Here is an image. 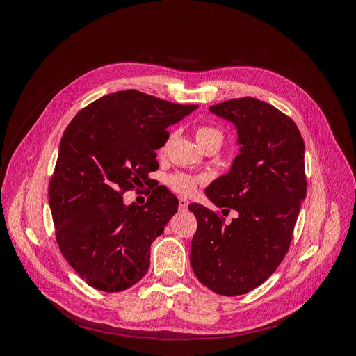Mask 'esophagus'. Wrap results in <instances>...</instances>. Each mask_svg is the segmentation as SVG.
Returning a JSON list of instances; mask_svg holds the SVG:
<instances>
[{
	"instance_id": "obj_1",
	"label": "esophagus",
	"mask_w": 356,
	"mask_h": 356,
	"mask_svg": "<svg viewBox=\"0 0 356 356\" xmlns=\"http://www.w3.org/2000/svg\"><path fill=\"white\" fill-rule=\"evenodd\" d=\"M188 200L187 199H184V197H181L179 200H178V207H179V209L181 211H184V209H187L188 208Z\"/></svg>"
}]
</instances>
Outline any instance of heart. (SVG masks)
<instances>
[{
    "instance_id": "1",
    "label": "heart",
    "mask_w": 356,
    "mask_h": 356,
    "mask_svg": "<svg viewBox=\"0 0 356 356\" xmlns=\"http://www.w3.org/2000/svg\"><path fill=\"white\" fill-rule=\"evenodd\" d=\"M174 136H175V132L169 131L163 144H161L160 148H159L160 153L166 152V149L169 148L170 141L174 139ZM196 139L203 148L208 147V145H212V144H217V145L221 147L222 134H221L220 129H217V127L202 124L196 129ZM200 182H203L202 178L190 175V174H184V172H177V174L168 175V178H166V184L181 196H190L191 193L196 191V188H197Z\"/></svg>"
}]
</instances>
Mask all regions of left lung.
I'll list each match as a JSON object with an SVG mask.
<instances>
[{
  "instance_id": "8db88e82",
  "label": "left lung",
  "mask_w": 356,
  "mask_h": 356,
  "mask_svg": "<svg viewBox=\"0 0 356 356\" xmlns=\"http://www.w3.org/2000/svg\"><path fill=\"white\" fill-rule=\"evenodd\" d=\"M238 127L241 154L229 174L204 190L240 215L225 223L218 212L188 204L197 220L190 264L199 281L221 296H241L261 285L286 255L300 202L306 197L305 141L291 117L245 96L211 106Z\"/></svg>"
}]
</instances>
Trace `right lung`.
<instances>
[{
  "mask_svg": "<svg viewBox=\"0 0 356 356\" xmlns=\"http://www.w3.org/2000/svg\"><path fill=\"white\" fill-rule=\"evenodd\" d=\"M196 108L122 90L84 106L67 126L49 203L62 255L92 288L118 293L147 273L149 246L178 199L163 186L149 187L141 207H126L123 195L153 181L148 174L159 169L166 127Z\"/></svg>",
  "mask_w": 356,
  "mask_h": 356,
  "instance_id": "add662e5",
  "label": "right lung"
}]
</instances>
